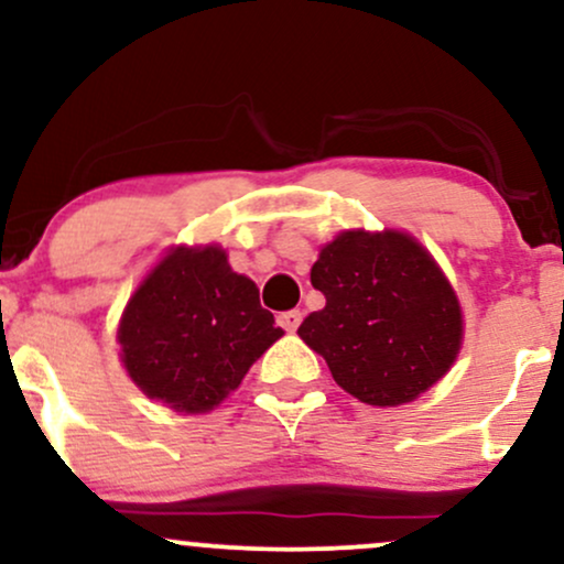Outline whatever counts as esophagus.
Returning <instances> with one entry per match:
<instances>
[{
	"instance_id": "obj_1",
	"label": "esophagus",
	"mask_w": 564,
	"mask_h": 564,
	"mask_svg": "<svg viewBox=\"0 0 564 564\" xmlns=\"http://www.w3.org/2000/svg\"><path fill=\"white\" fill-rule=\"evenodd\" d=\"M278 323H281L286 332H296V328H300V323H302V313H300V310H289V313L278 315Z\"/></svg>"
}]
</instances>
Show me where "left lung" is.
<instances>
[{
	"label": "left lung",
	"mask_w": 564,
	"mask_h": 564,
	"mask_svg": "<svg viewBox=\"0 0 564 564\" xmlns=\"http://www.w3.org/2000/svg\"><path fill=\"white\" fill-rule=\"evenodd\" d=\"M326 307L300 326L341 390L403 405L430 390L462 347V307L430 251L398 230H347L310 270Z\"/></svg>",
	"instance_id": "8db88e82"
}]
</instances>
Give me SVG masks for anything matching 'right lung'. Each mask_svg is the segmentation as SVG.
Instances as JSON below:
<instances>
[{"label":"right lung","instance_id":"obj_1","mask_svg":"<svg viewBox=\"0 0 564 564\" xmlns=\"http://www.w3.org/2000/svg\"><path fill=\"white\" fill-rule=\"evenodd\" d=\"M281 334L260 304V289L232 273L219 246H180L129 300L119 345L129 377L148 398L204 413L241 384Z\"/></svg>","mask_w":564,"mask_h":564}]
</instances>
